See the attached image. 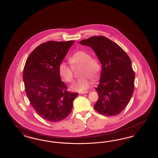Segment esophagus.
Here are the masks:
<instances>
[{
  "mask_svg": "<svg viewBox=\"0 0 158 158\" xmlns=\"http://www.w3.org/2000/svg\"><path fill=\"white\" fill-rule=\"evenodd\" d=\"M88 92V91L86 90V91H83V92H79V94H86Z\"/></svg>",
  "mask_w": 158,
  "mask_h": 158,
  "instance_id": "obj_1",
  "label": "esophagus"
}]
</instances>
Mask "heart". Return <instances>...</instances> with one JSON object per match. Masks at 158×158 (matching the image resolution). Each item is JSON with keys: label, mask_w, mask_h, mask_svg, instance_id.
Segmentation results:
<instances>
[{"label": "heart", "mask_w": 158, "mask_h": 158, "mask_svg": "<svg viewBox=\"0 0 158 158\" xmlns=\"http://www.w3.org/2000/svg\"><path fill=\"white\" fill-rule=\"evenodd\" d=\"M69 60L73 68L81 66L80 75L83 76L72 86V89L79 92L88 89L92 83L90 77L96 80L100 75L101 67L99 61L95 58L91 57L89 53L83 50L76 52L69 57ZM72 67L64 61L61 62L59 66V75L67 82L73 81Z\"/></svg>", "instance_id": "heart-1"}]
</instances>
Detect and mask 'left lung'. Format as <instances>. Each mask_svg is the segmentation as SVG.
I'll return each mask as SVG.
<instances>
[{"label": "left lung", "mask_w": 158, "mask_h": 158, "mask_svg": "<svg viewBox=\"0 0 158 158\" xmlns=\"http://www.w3.org/2000/svg\"><path fill=\"white\" fill-rule=\"evenodd\" d=\"M80 44L90 47L102 64L100 82L95 89L99 95L95 110L105 116L119 114L134 92L135 75L130 57L121 47L104 36H93Z\"/></svg>", "instance_id": "8db88e82"}]
</instances>
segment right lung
I'll use <instances>...</instances> for the list:
<instances>
[{
	"label": "right lung",
	"mask_w": 158,
	"mask_h": 158,
	"mask_svg": "<svg viewBox=\"0 0 158 158\" xmlns=\"http://www.w3.org/2000/svg\"><path fill=\"white\" fill-rule=\"evenodd\" d=\"M73 43L50 41L41 44L30 54L23 68V80L31 105L50 122L66 118L78 95L68 91L59 73V66Z\"/></svg>",
	"instance_id": "right-lung-1"
}]
</instances>
